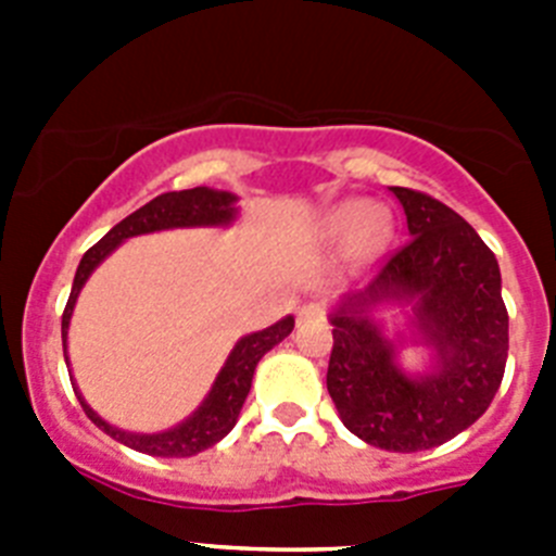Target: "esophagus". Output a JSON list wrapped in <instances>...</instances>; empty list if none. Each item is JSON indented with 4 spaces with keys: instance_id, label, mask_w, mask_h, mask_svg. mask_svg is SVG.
<instances>
[{
    "instance_id": "34e87169",
    "label": "esophagus",
    "mask_w": 556,
    "mask_h": 556,
    "mask_svg": "<svg viewBox=\"0 0 556 556\" xmlns=\"http://www.w3.org/2000/svg\"><path fill=\"white\" fill-rule=\"evenodd\" d=\"M323 314H326V308H323L320 303H306L298 317H301V320H317V317H323Z\"/></svg>"
}]
</instances>
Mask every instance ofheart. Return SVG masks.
<instances>
[{"instance_id": "obj_1", "label": "heart", "mask_w": 556, "mask_h": 556, "mask_svg": "<svg viewBox=\"0 0 556 556\" xmlns=\"http://www.w3.org/2000/svg\"><path fill=\"white\" fill-rule=\"evenodd\" d=\"M326 239L333 244H353L356 255H370L384 242L387 219L378 214L376 205L365 200H351L333 208L326 219Z\"/></svg>"}]
</instances>
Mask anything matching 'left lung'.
Here are the masks:
<instances>
[{
	"mask_svg": "<svg viewBox=\"0 0 556 556\" xmlns=\"http://www.w3.org/2000/svg\"><path fill=\"white\" fill-rule=\"evenodd\" d=\"M412 239L381 264L370 287L342 301L328 358V395L348 431L384 451L443 445L473 426L504 378L509 314L493 250L440 200L392 186ZM395 296L417 300L418 327L438 351V370L409 379L366 308Z\"/></svg>",
	"mask_w": 556,
	"mask_h": 556,
	"instance_id": "1",
	"label": "left lung"
}]
</instances>
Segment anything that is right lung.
I'll use <instances>...</instances> for the list:
<instances>
[{
    "label": "right lung",
    "mask_w": 556,
    "mask_h": 556,
    "mask_svg": "<svg viewBox=\"0 0 556 556\" xmlns=\"http://www.w3.org/2000/svg\"><path fill=\"white\" fill-rule=\"evenodd\" d=\"M233 203L236 198L230 191H214L205 189V186L184 191H166V194H159L155 200L141 205L139 211H132L130 217L122 219L119 225H113L100 242H97L94 248H88L86 255L80 258V267H77L75 273V283H72V294H68V303L66 308H63V339H66L72 308H75V301L77 294H80L83 283L88 281V275L94 273L97 264H100L111 250L119 248V242H125L130 236L152 233V230L191 228V225H228L230 219L236 217ZM292 328L294 320L287 317V320L264 328V331L248 333V337L239 339L233 351H230L225 367L219 370L217 381L211 387L208 397L200 404V409L194 412L189 420H184V424L175 426V429L169 431H161V434H130V431L113 429V426L105 424L80 395L77 397H80L83 412L91 417V424L100 426L108 437L119 440L127 448L152 456H194L200 454V451L211 448L214 443H219V440L233 429L236 420H239V412H242L244 397H248L250 392V384H253L255 365L262 362V356L269 348H275L283 337H289Z\"/></svg>",
    "instance_id": "obj_1"
}]
</instances>
